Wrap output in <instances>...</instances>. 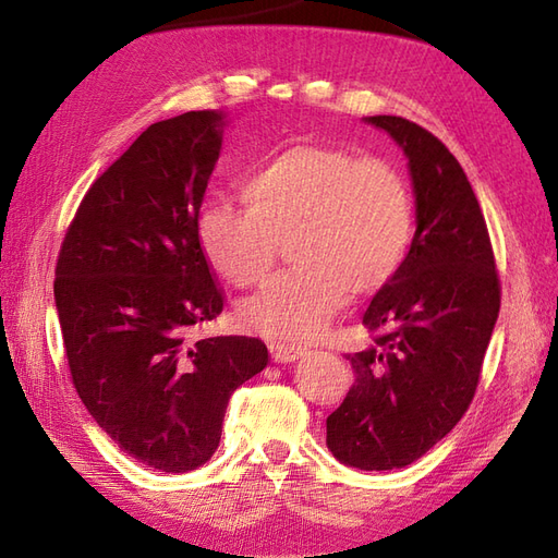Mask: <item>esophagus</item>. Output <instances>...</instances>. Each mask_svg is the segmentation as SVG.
I'll list each match as a JSON object with an SVG mask.
<instances>
[{
	"instance_id": "1",
	"label": "esophagus",
	"mask_w": 558,
	"mask_h": 558,
	"mask_svg": "<svg viewBox=\"0 0 558 558\" xmlns=\"http://www.w3.org/2000/svg\"><path fill=\"white\" fill-rule=\"evenodd\" d=\"M269 353H272L275 363H293L298 361L302 353H305V349L302 347H295V344H269Z\"/></svg>"
}]
</instances>
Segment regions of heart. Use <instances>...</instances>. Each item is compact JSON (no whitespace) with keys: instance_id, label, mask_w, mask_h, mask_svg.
<instances>
[{"instance_id":"obj_1","label":"heart","mask_w":558,"mask_h":558,"mask_svg":"<svg viewBox=\"0 0 558 558\" xmlns=\"http://www.w3.org/2000/svg\"><path fill=\"white\" fill-rule=\"evenodd\" d=\"M246 209L209 202L197 216L207 263L238 289L265 279L279 242L295 265L244 300L242 324L272 340H312L344 305L347 293L379 291L412 242L408 181L375 156L335 144L283 146L242 183Z\"/></svg>"}]
</instances>
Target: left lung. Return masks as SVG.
I'll list each match as a JSON object with an SVG mask.
<instances>
[{
    "mask_svg": "<svg viewBox=\"0 0 558 558\" xmlns=\"http://www.w3.org/2000/svg\"><path fill=\"white\" fill-rule=\"evenodd\" d=\"M365 123L404 150L416 232L393 279L363 314L373 347L347 353L356 381L326 418L337 461L393 470L459 424L477 391L500 310V279L480 202L449 148L400 116Z\"/></svg>",
    "mask_w": 558,
    "mask_h": 558,
    "instance_id": "8db88e82",
    "label": "left lung"
}]
</instances>
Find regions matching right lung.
<instances>
[{
  "label": "right lung",
  "instance_id": "obj_1",
  "mask_svg": "<svg viewBox=\"0 0 558 558\" xmlns=\"http://www.w3.org/2000/svg\"><path fill=\"white\" fill-rule=\"evenodd\" d=\"M221 132L218 111L146 128L81 199L56 265L78 398L118 447L162 472L211 459L234 388L267 365L258 337H195L223 312L195 232Z\"/></svg>",
  "mask_w": 558,
  "mask_h": 558
}]
</instances>
